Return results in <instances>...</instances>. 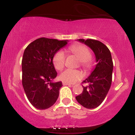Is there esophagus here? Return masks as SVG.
I'll use <instances>...</instances> for the list:
<instances>
[{
    "label": "esophagus",
    "mask_w": 135,
    "mask_h": 135,
    "mask_svg": "<svg viewBox=\"0 0 135 135\" xmlns=\"http://www.w3.org/2000/svg\"><path fill=\"white\" fill-rule=\"evenodd\" d=\"M63 86H71V84H70V83H65V82H63Z\"/></svg>",
    "instance_id": "34e87169"
}]
</instances>
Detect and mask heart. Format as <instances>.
<instances>
[{
  "mask_svg": "<svg viewBox=\"0 0 135 135\" xmlns=\"http://www.w3.org/2000/svg\"><path fill=\"white\" fill-rule=\"evenodd\" d=\"M68 52L74 55L80 60V65L84 69H88L90 67L91 52L86 46L84 45H74L68 49ZM65 62V55L63 51H58L54 55L52 63L56 70H61L64 67ZM60 80L65 83L74 84L81 79L83 74L78 70L66 69L60 74Z\"/></svg>",
  "mask_w": 135,
  "mask_h": 135,
  "instance_id": "obj_1",
  "label": "heart"
}]
</instances>
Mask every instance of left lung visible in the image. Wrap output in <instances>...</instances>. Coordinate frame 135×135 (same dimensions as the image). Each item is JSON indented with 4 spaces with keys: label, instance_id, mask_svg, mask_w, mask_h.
Segmentation results:
<instances>
[{
    "label": "left lung",
    "instance_id": "8db88e82",
    "mask_svg": "<svg viewBox=\"0 0 135 135\" xmlns=\"http://www.w3.org/2000/svg\"><path fill=\"white\" fill-rule=\"evenodd\" d=\"M78 41L89 46L96 56L95 69L91 75L83 81L88 84L83 86V91L75 97L77 101L86 108L98 107L106 97L112 79L113 61L108 48L97 40L80 38Z\"/></svg>",
    "mask_w": 135,
    "mask_h": 135
}]
</instances>
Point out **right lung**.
<instances>
[{
    "label": "right lung",
    "mask_w": 135,
    "mask_h": 135,
    "mask_svg": "<svg viewBox=\"0 0 135 135\" xmlns=\"http://www.w3.org/2000/svg\"><path fill=\"white\" fill-rule=\"evenodd\" d=\"M67 42L41 37L25 50L21 62L23 87L28 100L37 109L51 107L58 99L63 85L60 81L52 82L57 76L52 58Z\"/></svg>",
    "instance_id": "obj_1"
}]
</instances>
